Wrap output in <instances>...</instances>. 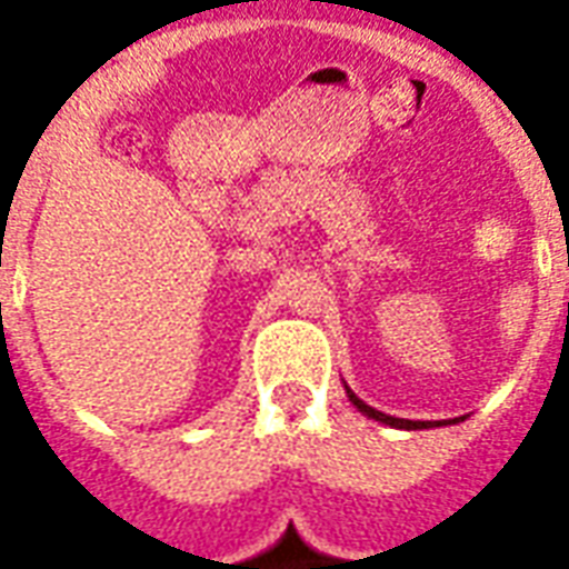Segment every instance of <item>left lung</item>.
Returning a JSON list of instances; mask_svg holds the SVG:
<instances>
[{
  "instance_id": "left-lung-1",
  "label": "left lung",
  "mask_w": 569,
  "mask_h": 569,
  "mask_svg": "<svg viewBox=\"0 0 569 569\" xmlns=\"http://www.w3.org/2000/svg\"><path fill=\"white\" fill-rule=\"evenodd\" d=\"M345 390H347V399H350V402L357 406V411H362L366 418L378 420V423H387V427H396V429H429V427H448V423H460V420H463V418H453V420H445V423H441V420L393 418V415H383V411H378V408L366 406V402H362V399H359V396L353 393V390H350L347 383H345Z\"/></svg>"
}]
</instances>
